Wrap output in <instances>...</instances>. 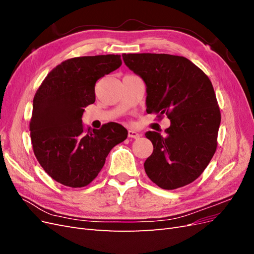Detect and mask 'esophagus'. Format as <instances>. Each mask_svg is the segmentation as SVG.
<instances>
[{
	"instance_id": "esophagus-1",
	"label": "esophagus",
	"mask_w": 254,
	"mask_h": 254,
	"mask_svg": "<svg viewBox=\"0 0 254 254\" xmlns=\"http://www.w3.org/2000/svg\"><path fill=\"white\" fill-rule=\"evenodd\" d=\"M128 136L129 137H132V139H139L141 136V133L135 131V130H129L128 131Z\"/></svg>"
}]
</instances>
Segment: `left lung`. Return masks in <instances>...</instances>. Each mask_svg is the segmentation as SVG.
<instances>
[{
    "instance_id": "left-lung-1",
    "label": "left lung",
    "mask_w": 254,
    "mask_h": 254,
    "mask_svg": "<svg viewBox=\"0 0 254 254\" xmlns=\"http://www.w3.org/2000/svg\"><path fill=\"white\" fill-rule=\"evenodd\" d=\"M125 64L146 84V111L166 114L162 135L148 131L153 145L144 163L149 179L164 190L196 180L217 148L220 111L209 77L190 60L168 54H123Z\"/></svg>"
}]
</instances>
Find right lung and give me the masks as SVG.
Segmentation results:
<instances>
[{
  "label": "right lung",
  "mask_w": 254,
  "mask_h": 254,
  "mask_svg": "<svg viewBox=\"0 0 254 254\" xmlns=\"http://www.w3.org/2000/svg\"><path fill=\"white\" fill-rule=\"evenodd\" d=\"M120 55L67 59L48 74L37 90L29 123L34 153L52 178L70 188L93 181L110 150L128 131L118 123L86 129L81 117L95 102L96 81L119 68Z\"/></svg>",
  "instance_id": "right-lung-1"
}]
</instances>
